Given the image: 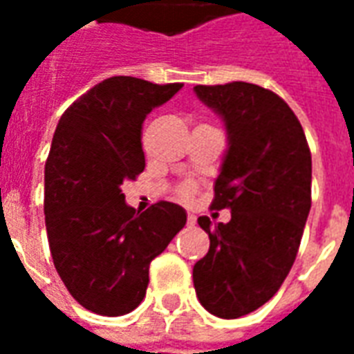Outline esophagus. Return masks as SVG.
<instances>
[{"label": "esophagus", "mask_w": 354, "mask_h": 354, "mask_svg": "<svg viewBox=\"0 0 354 354\" xmlns=\"http://www.w3.org/2000/svg\"><path fill=\"white\" fill-rule=\"evenodd\" d=\"M195 222H197V218H195V214H187V225H195Z\"/></svg>", "instance_id": "esophagus-1"}]
</instances>
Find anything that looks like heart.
<instances>
[{
  "label": "heart",
  "instance_id": "1",
  "mask_svg": "<svg viewBox=\"0 0 354 354\" xmlns=\"http://www.w3.org/2000/svg\"><path fill=\"white\" fill-rule=\"evenodd\" d=\"M192 195H193V187L192 185H185L184 189H182V197H184V199H189Z\"/></svg>",
  "mask_w": 354,
  "mask_h": 354
}]
</instances>
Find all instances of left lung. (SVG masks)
Returning <instances> with one entry per match:
<instances>
[{"label":"left lung","instance_id":"1","mask_svg":"<svg viewBox=\"0 0 354 354\" xmlns=\"http://www.w3.org/2000/svg\"><path fill=\"white\" fill-rule=\"evenodd\" d=\"M193 91L225 124L212 208L231 210L227 223L197 220L210 248L193 266V284L208 313L239 319L269 301L294 266L311 210V151L294 111L271 91L245 81Z\"/></svg>","mask_w":354,"mask_h":354}]
</instances>
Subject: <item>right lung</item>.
Listing matches in <instances>:
<instances>
[{
  "instance_id": "1",
  "label": "right lung",
  "mask_w": 354,
  "mask_h": 354,
  "mask_svg": "<svg viewBox=\"0 0 354 354\" xmlns=\"http://www.w3.org/2000/svg\"><path fill=\"white\" fill-rule=\"evenodd\" d=\"M182 87L109 77L73 102L57 124L45 162L50 256L73 299L96 315L136 309L149 263L185 225L180 205L161 201L140 214L121 192L146 167L144 119Z\"/></svg>"
}]
</instances>
